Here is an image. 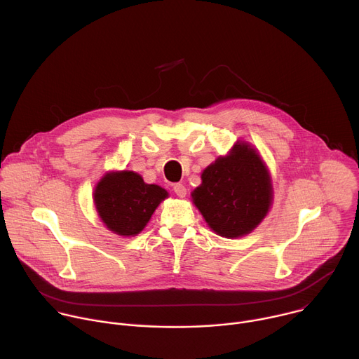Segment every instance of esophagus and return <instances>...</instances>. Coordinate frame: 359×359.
<instances>
[{
	"mask_svg": "<svg viewBox=\"0 0 359 359\" xmlns=\"http://www.w3.org/2000/svg\"><path fill=\"white\" fill-rule=\"evenodd\" d=\"M173 191H175L179 197H186V194H187V190H186V187H184L183 184H175V186H173Z\"/></svg>",
	"mask_w": 359,
	"mask_h": 359,
	"instance_id": "34e87169",
	"label": "esophagus"
}]
</instances>
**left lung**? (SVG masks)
<instances>
[{"label": "left lung", "instance_id": "left-lung-1", "mask_svg": "<svg viewBox=\"0 0 359 359\" xmlns=\"http://www.w3.org/2000/svg\"><path fill=\"white\" fill-rule=\"evenodd\" d=\"M194 206L209 227L222 237L251 233L267 216L273 184L259 151L237 142L201 173V184L191 191Z\"/></svg>", "mask_w": 359, "mask_h": 359}]
</instances>
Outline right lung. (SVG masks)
Returning a JSON list of instances; mask_svg holds the SVG:
<instances>
[{"label": "right lung", "mask_w": 359, "mask_h": 359, "mask_svg": "<svg viewBox=\"0 0 359 359\" xmlns=\"http://www.w3.org/2000/svg\"><path fill=\"white\" fill-rule=\"evenodd\" d=\"M166 197L165 189L144 183L142 176L132 170L107 173L93 191L100 220L111 231L123 237L139 234Z\"/></svg>", "instance_id": "add662e5"}]
</instances>
